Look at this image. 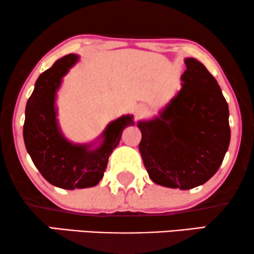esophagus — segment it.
Here are the masks:
<instances>
[{
    "instance_id": "obj_1",
    "label": "esophagus",
    "mask_w": 254,
    "mask_h": 254,
    "mask_svg": "<svg viewBox=\"0 0 254 254\" xmlns=\"http://www.w3.org/2000/svg\"><path fill=\"white\" fill-rule=\"evenodd\" d=\"M142 113H143V109H140V110H137V111H136V113H135V114H136V117H138V116H141Z\"/></svg>"
}]
</instances>
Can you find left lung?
Listing matches in <instances>:
<instances>
[{
    "label": "left lung",
    "instance_id": "8db88e82",
    "mask_svg": "<svg viewBox=\"0 0 254 254\" xmlns=\"http://www.w3.org/2000/svg\"><path fill=\"white\" fill-rule=\"evenodd\" d=\"M183 88L161 116L137 124L142 159L151 180L190 190L217 172L230 143L229 107L221 88L204 65L185 60Z\"/></svg>",
    "mask_w": 254,
    "mask_h": 254
}]
</instances>
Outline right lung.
Returning <instances> with one entry per match:
<instances>
[{
    "mask_svg": "<svg viewBox=\"0 0 254 254\" xmlns=\"http://www.w3.org/2000/svg\"><path fill=\"white\" fill-rule=\"evenodd\" d=\"M77 61L68 54L37 79L26 104L23 136L26 150L41 176L52 185L64 190L96 186L103 178L109 157L119 143L125 127L133 124V117L124 116L106 127L99 148L71 144L62 136L57 123L54 102L61 78Z\"/></svg>",
    "mask_w": 254,
    "mask_h": 254,
    "instance_id": "obj_1",
    "label": "right lung"
}]
</instances>
